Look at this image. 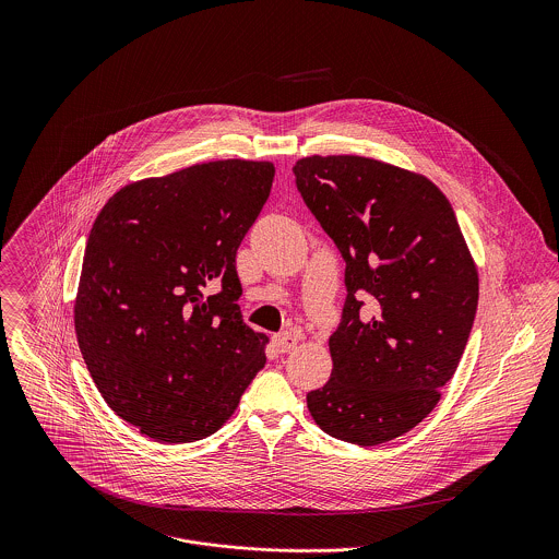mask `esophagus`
<instances>
[{"instance_id": "esophagus-1", "label": "esophagus", "mask_w": 559, "mask_h": 559, "mask_svg": "<svg viewBox=\"0 0 559 559\" xmlns=\"http://www.w3.org/2000/svg\"><path fill=\"white\" fill-rule=\"evenodd\" d=\"M299 342V335L293 331H282L277 335H273V346L277 348V353H290Z\"/></svg>"}]
</instances>
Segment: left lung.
<instances>
[{"label": "left lung", "mask_w": 559, "mask_h": 559, "mask_svg": "<svg viewBox=\"0 0 559 559\" xmlns=\"http://www.w3.org/2000/svg\"><path fill=\"white\" fill-rule=\"evenodd\" d=\"M293 171L346 262L331 379L308 408L340 441H392L435 408L459 368L478 310L476 264L426 176L357 155L306 157Z\"/></svg>", "instance_id": "obj_1"}]
</instances>
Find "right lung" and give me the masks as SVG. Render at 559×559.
<instances>
[{"mask_svg": "<svg viewBox=\"0 0 559 559\" xmlns=\"http://www.w3.org/2000/svg\"><path fill=\"white\" fill-rule=\"evenodd\" d=\"M269 160H211L131 182L98 213L75 331L109 408L160 443L217 432L264 368L240 317L237 249L273 185Z\"/></svg>", "mask_w": 559, "mask_h": 559, "instance_id": "right-lung-1", "label": "right lung"}]
</instances>
